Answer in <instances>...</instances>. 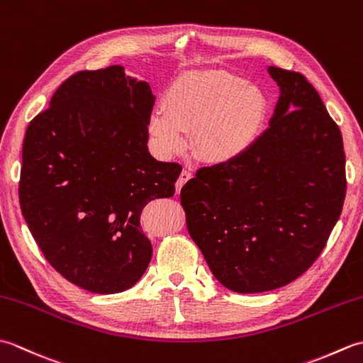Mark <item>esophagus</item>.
Instances as JSON below:
<instances>
[{
	"instance_id": "1",
	"label": "esophagus",
	"mask_w": 363,
	"mask_h": 363,
	"mask_svg": "<svg viewBox=\"0 0 363 363\" xmlns=\"http://www.w3.org/2000/svg\"><path fill=\"white\" fill-rule=\"evenodd\" d=\"M191 177V172L190 169H187V168H184L182 172H181V176H179V179H177V184H176V189H177V191H179L181 189H182V186L184 184H186L189 179Z\"/></svg>"
}]
</instances>
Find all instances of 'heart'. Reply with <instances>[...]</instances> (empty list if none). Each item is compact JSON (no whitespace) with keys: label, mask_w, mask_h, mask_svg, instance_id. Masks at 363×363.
Returning <instances> with one entry per match:
<instances>
[{"label":"heart","mask_w":363,"mask_h":363,"mask_svg":"<svg viewBox=\"0 0 363 363\" xmlns=\"http://www.w3.org/2000/svg\"><path fill=\"white\" fill-rule=\"evenodd\" d=\"M268 99L260 87L228 72L190 73L173 82L165 106L150 117V134L164 157L191 146L203 160L223 164L248 151L265 125Z\"/></svg>","instance_id":"b5f03b06"}]
</instances>
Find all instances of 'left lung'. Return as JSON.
Wrapping results in <instances>:
<instances>
[{
    "mask_svg": "<svg viewBox=\"0 0 363 363\" xmlns=\"http://www.w3.org/2000/svg\"><path fill=\"white\" fill-rule=\"evenodd\" d=\"M281 89L269 126L243 156L199 168L181 190L190 237L237 293L293 282L318 259L346 195L340 129L296 72L268 67Z\"/></svg>",
    "mask_w": 363,
    "mask_h": 363,
    "instance_id": "8db88e82",
    "label": "left lung"
}]
</instances>
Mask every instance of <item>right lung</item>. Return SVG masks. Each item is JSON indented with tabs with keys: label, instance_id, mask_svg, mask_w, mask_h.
I'll return each instance as SVG.
<instances>
[{
	"label": "right lung",
	"instance_id": "add662e5",
	"mask_svg": "<svg viewBox=\"0 0 363 363\" xmlns=\"http://www.w3.org/2000/svg\"><path fill=\"white\" fill-rule=\"evenodd\" d=\"M152 106L150 84L112 65L70 76L26 129L21 213L45 259L84 290L125 291L150 265L140 213L173 196L182 172L148 151Z\"/></svg>",
	"mask_w": 363,
	"mask_h": 363
}]
</instances>
